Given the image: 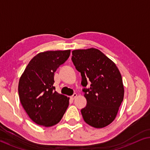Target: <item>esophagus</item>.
Instances as JSON below:
<instances>
[{
	"label": "esophagus",
	"mask_w": 150,
	"mask_h": 150,
	"mask_svg": "<svg viewBox=\"0 0 150 150\" xmlns=\"http://www.w3.org/2000/svg\"><path fill=\"white\" fill-rule=\"evenodd\" d=\"M76 97H77V94L76 93H74V94H73V95L71 96L70 98H71V100H74Z\"/></svg>",
	"instance_id": "1"
}]
</instances>
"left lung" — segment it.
Returning a JSON list of instances; mask_svg holds the SVG:
<instances>
[{"instance_id": "obj_1", "label": "left lung", "mask_w": 150, "mask_h": 150, "mask_svg": "<svg viewBox=\"0 0 150 150\" xmlns=\"http://www.w3.org/2000/svg\"><path fill=\"white\" fill-rule=\"evenodd\" d=\"M71 60L81 72V85L87 106L81 110L83 120L96 128L113 122L124 100V88L120 71L112 60L98 49L91 48L72 51Z\"/></svg>"}]
</instances>
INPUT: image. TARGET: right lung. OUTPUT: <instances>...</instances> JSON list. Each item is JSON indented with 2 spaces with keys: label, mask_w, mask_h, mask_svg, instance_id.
<instances>
[{
  "label": "right lung",
  "mask_w": 150,
  "mask_h": 150,
  "mask_svg": "<svg viewBox=\"0 0 150 150\" xmlns=\"http://www.w3.org/2000/svg\"><path fill=\"white\" fill-rule=\"evenodd\" d=\"M70 50H50L35 55L18 83L20 100L28 117L44 127L58 124L69 106L66 96L55 91L54 72L65 62Z\"/></svg>",
  "instance_id": "add662e5"
}]
</instances>
